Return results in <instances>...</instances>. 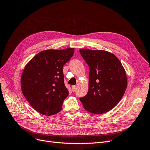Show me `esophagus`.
<instances>
[{"instance_id":"obj_1","label":"esophagus","mask_w":150,"mask_h":150,"mask_svg":"<svg viewBox=\"0 0 150 150\" xmlns=\"http://www.w3.org/2000/svg\"><path fill=\"white\" fill-rule=\"evenodd\" d=\"M76 88H77L76 86H72V90L73 91H74L76 89Z\"/></svg>"}]
</instances>
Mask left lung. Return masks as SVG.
Listing matches in <instances>:
<instances>
[{"mask_svg":"<svg viewBox=\"0 0 150 150\" xmlns=\"http://www.w3.org/2000/svg\"><path fill=\"white\" fill-rule=\"evenodd\" d=\"M89 68V89L80 98L86 111L103 114L114 108L128 84L125 68L115 54L104 50L79 49Z\"/></svg>","mask_w":150,"mask_h":150,"instance_id":"left-lung-1","label":"left lung"}]
</instances>
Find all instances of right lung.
Here are the masks:
<instances>
[{
    "instance_id": "add662e5",
    "label": "right lung",
    "mask_w": 150,
    "mask_h": 150,
    "mask_svg": "<svg viewBox=\"0 0 150 150\" xmlns=\"http://www.w3.org/2000/svg\"><path fill=\"white\" fill-rule=\"evenodd\" d=\"M74 48L40 51L27 63L21 79L22 92L34 110L51 116L62 110L69 91L64 83L63 66Z\"/></svg>"
}]
</instances>
